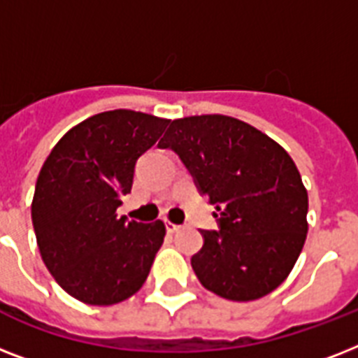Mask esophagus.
I'll return each mask as SVG.
<instances>
[{"mask_svg": "<svg viewBox=\"0 0 358 358\" xmlns=\"http://www.w3.org/2000/svg\"><path fill=\"white\" fill-rule=\"evenodd\" d=\"M165 229H167L169 234H174V232L180 229V224H174V223H171V221H165Z\"/></svg>", "mask_w": 358, "mask_h": 358, "instance_id": "1", "label": "esophagus"}]
</instances>
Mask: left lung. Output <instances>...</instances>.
Returning <instances> with one entry per match:
<instances>
[{
    "label": "left lung",
    "instance_id": "obj_1",
    "mask_svg": "<svg viewBox=\"0 0 358 358\" xmlns=\"http://www.w3.org/2000/svg\"><path fill=\"white\" fill-rule=\"evenodd\" d=\"M159 146L178 154L215 206L219 230H201L204 245L191 258L202 286L230 301L271 294L308 232V195L288 152L227 115L173 120Z\"/></svg>",
    "mask_w": 358,
    "mask_h": 358
}]
</instances>
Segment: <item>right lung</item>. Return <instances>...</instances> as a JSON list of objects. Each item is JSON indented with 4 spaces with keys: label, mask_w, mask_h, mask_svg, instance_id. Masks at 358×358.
Here are the masks:
<instances>
[{
    "label": "right lung",
    "mask_w": 358,
    "mask_h": 358,
    "mask_svg": "<svg viewBox=\"0 0 358 358\" xmlns=\"http://www.w3.org/2000/svg\"><path fill=\"white\" fill-rule=\"evenodd\" d=\"M171 120L115 109L59 139L42 165L31 204L36 245L57 284L81 303L117 305L139 292L165 238L163 221L117 217L135 163Z\"/></svg>",
    "instance_id": "1"
}]
</instances>
